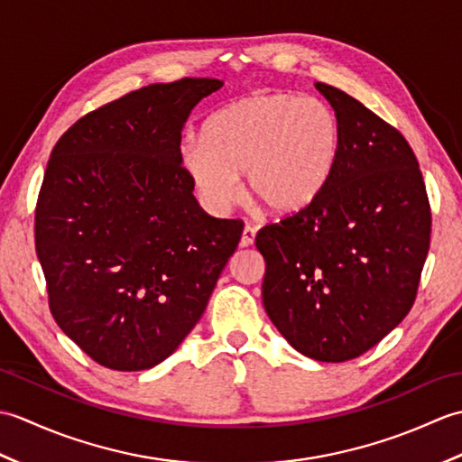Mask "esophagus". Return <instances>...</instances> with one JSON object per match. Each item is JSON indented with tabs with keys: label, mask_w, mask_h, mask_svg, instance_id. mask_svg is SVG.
<instances>
[{
	"label": "esophagus",
	"mask_w": 462,
	"mask_h": 462,
	"mask_svg": "<svg viewBox=\"0 0 462 462\" xmlns=\"http://www.w3.org/2000/svg\"><path fill=\"white\" fill-rule=\"evenodd\" d=\"M256 226H252V224H246L244 226V230H242V238H240V246L242 248H248V246H252L254 244V240H256Z\"/></svg>",
	"instance_id": "esophagus-1"
}]
</instances>
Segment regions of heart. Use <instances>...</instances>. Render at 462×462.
I'll use <instances>...</instances> for the list:
<instances>
[{"label":"heart","mask_w":462,"mask_h":462,"mask_svg":"<svg viewBox=\"0 0 462 462\" xmlns=\"http://www.w3.org/2000/svg\"><path fill=\"white\" fill-rule=\"evenodd\" d=\"M341 126L331 106L283 91L256 93L216 111L202 141L180 146L182 169L202 206L226 214L244 192L273 214H293L318 199L336 169Z\"/></svg>","instance_id":"1"}]
</instances>
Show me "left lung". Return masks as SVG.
Listing matches in <instances>:
<instances>
[{
    "label": "left lung",
    "instance_id": "1",
    "mask_svg": "<svg viewBox=\"0 0 462 462\" xmlns=\"http://www.w3.org/2000/svg\"><path fill=\"white\" fill-rule=\"evenodd\" d=\"M341 126L339 156L308 208L266 224L262 300L303 356L359 357L413 308L430 244V204L407 139L336 87L316 83Z\"/></svg>",
    "mask_w": 462,
    "mask_h": 462
}]
</instances>
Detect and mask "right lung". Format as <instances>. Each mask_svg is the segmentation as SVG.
Returning a JSON list of instances; mask_svg holds the SVG:
<instances>
[{"label": "right lung", "mask_w": 462, "mask_h": 462, "mask_svg": "<svg viewBox=\"0 0 462 462\" xmlns=\"http://www.w3.org/2000/svg\"><path fill=\"white\" fill-rule=\"evenodd\" d=\"M218 79L154 83L61 134L35 206L53 319L115 371L164 361L199 323L242 220L206 214L180 162L182 126Z\"/></svg>", "instance_id": "right-lung-1"}]
</instances>
